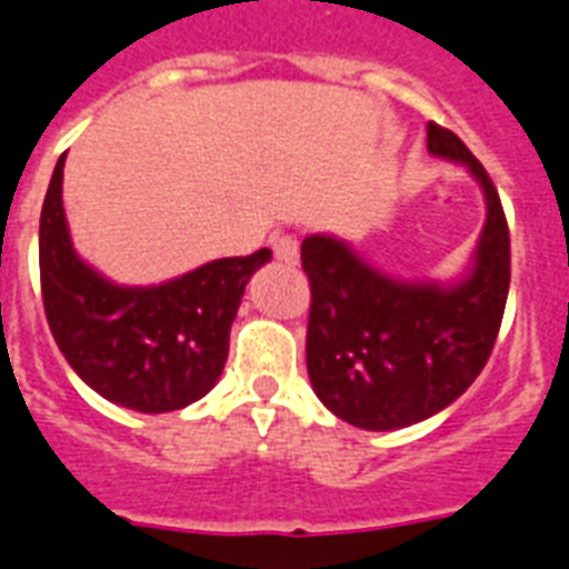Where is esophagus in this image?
Here are the masks:
<instances>
[{"instance_id":"1","label":"esophagus","mask_w":569,"mask_h":569,"mask_svg":"<svg viewBox=\"0 0 569 569\" xmlns=\"http://www.w3.org/2000/svg\"><path fill=\"white\" fill-rule=\"evenodd\" d=\"M273 252L276 259L284 261V264H296V261H299V241H296L293 236H276Z\"/></svg>"}]
</instances>
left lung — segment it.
Masks as SVG:
<instances>
[{
  "instance_id": "left-lung-1",
  "label": "left lung",
  "mask_w": 569,
  "mask_h": 569,
  "mask_svg": "<svg viewBox=\"0 0 569 569\" xmlns=\"http://www.w3.org/2000/svg\"><path fill=\"white\" fill-rule=\"evenodd\" d=\"M426 132L429 152L463 163L487 196V224L466 279L400 281L339 238L302 241L310 382L357 429H406L451 406L487 366L507 308L509 227L498 189L458 134L437 123Z\"/></svg>"
}]
</instances>
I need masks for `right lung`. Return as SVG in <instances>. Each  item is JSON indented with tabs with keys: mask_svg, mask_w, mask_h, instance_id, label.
Wrapping results in <instances>:
<instances>
[{
	"mask_svg": "<svg viewBox=\"0 0 569 569\" xmlns=\"http://www.w3.org/2000/svg\"><path fill=\"white\" fill-rule=\"evenodd\" d=\"M62 167L66 154L40 216L42 305L62 357L97 395L132 411L163 415L201 400L224 371L230 325L270 250L216 259L152 288L114 284L74 252Z\"/></svg>",
	"mask_w": 569,
	"mask_h": 569,
	"instance_id": "right-lung-1",
	"label": "right lung"
}]
</instances>
